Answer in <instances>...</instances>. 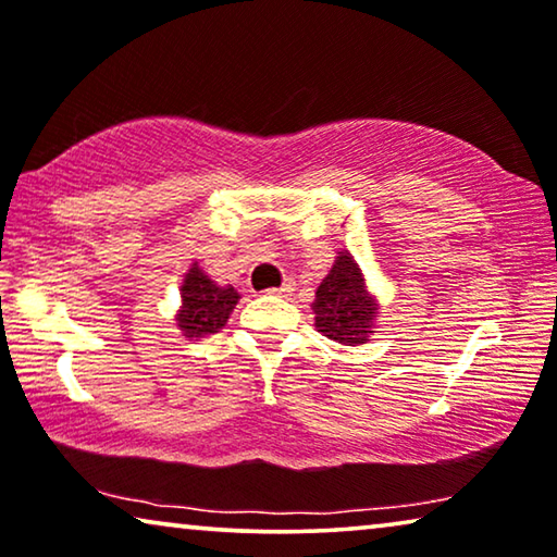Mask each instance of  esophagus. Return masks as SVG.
I'll return each mask as SVG.
<instances>
[{
  "label": "esophagus",
  "mask_w": 557,
  "mask_h": 557,
  "mask_svg": "<svg viewBox=\"0 0 557 557\" xmlns=\"http://www.w3.org/2000/svg\"><path fill=\"white\" fill-rule=\"evenodd\" d=\"M264 293H268V295H287L289 287H270V289H264Z\"/></svg>",
  "instance_id": "esophagus-1"
}]
</instances>
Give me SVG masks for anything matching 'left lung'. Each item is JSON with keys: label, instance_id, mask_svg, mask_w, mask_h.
<instances>
[{"label": "left lung", "instance_id": "8db88e82", "mask_svg": "<svg viewBox=\"0 0 557 557\" xmlns=\"http://www.w3.org/2000/svg\"><path fill=\"white\" fill-rule=\"evenodd\" d=\"M315 327L325 338L343 346L366 343L373 333L375 302L366 293V282L360 268L348 252H341L333 270L315 289Z\"/></svg>", "mask_w": 557, "mask_h": 557}]
</instances>
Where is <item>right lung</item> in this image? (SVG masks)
<instances>
[{
    "mask_svg": "<svg viewBox=\"0 0 557 557\" xmlns=\"http://www.w3.org/2000/svg\"><path fill=\"white\" fill-rule=\"evenodd\" d=\"M239 300L234 287H219L203 275L199 264L186 272L182 285V310H178V327L186 338H203L209 333H219L230 320V312Z\"/></svg>",
    "mask_w": 557,
    "mask_h": 557,
    "instance_id": "1",
    "label": "right lung"
}]
</instances>
